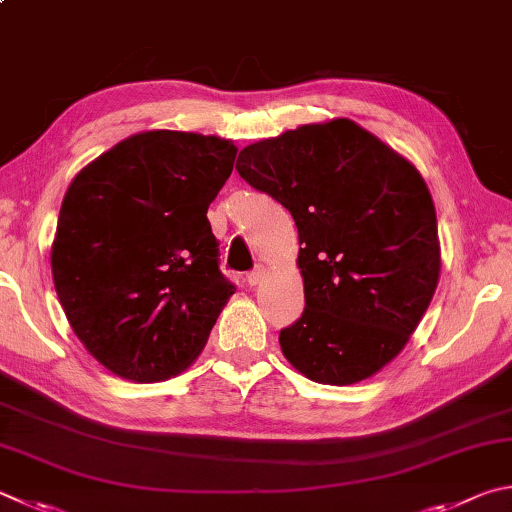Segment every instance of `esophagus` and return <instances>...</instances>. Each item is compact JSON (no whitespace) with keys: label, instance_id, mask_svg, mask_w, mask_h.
<instances>
[{"label":"esophagus","instance_id":"obj_1","mask_svg":"<svg viewBox=\"0 0 512 512\" xmlns=\"http://www.w3.org/2000/svg\"><path fill=\"white\" fill-rule=\"evenodd\" d=\"M264 275H266V268H264V266H255L253 271H250V273L246 275V280H248L250 286H257L259 282L264 280Z\"/></svg>","mask_w":512,"mask_h":512}]
</instances>
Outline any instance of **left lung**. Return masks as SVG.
<instances>
[{
    "mask_svg": "<svg viewBox=\"0 0 512 512\" xmlns=\"http://www.w3.org/2000/svg\"><path fill=\"white\" fill-rule=\"evenodd\" d=\"M237 172L280 201L300 235L306 304L280 331L286 360L315 383L374 376L407 345L439 282L423 176L349 118L248 145Z\"/></svg>",
    "mask_w": 512,
    "mask_h": 512,
    "instance_id": "1",
    "label": "left lung"
}]
</instances>
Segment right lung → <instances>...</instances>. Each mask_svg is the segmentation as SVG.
Masks as SVG:
<instances>
[{
  "instance_id": "obj_1",
  "label": "right lung",
  "mask_w": 512,
  "mask_h": 512,
  "mask_svg": "<svg viewBox=\"0 0 512 512\" xmlns=\"http://www.w3.org/2000/svg\"><path fill=\"white\" fill-rule=\"evenodd\" d=\"M237 147L217 136L143 132L89 163L64 194L51 250L71 329L134 383L181 374L235 284L206 217Z\"/></svg>"
}]
</instances>
